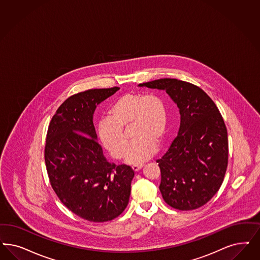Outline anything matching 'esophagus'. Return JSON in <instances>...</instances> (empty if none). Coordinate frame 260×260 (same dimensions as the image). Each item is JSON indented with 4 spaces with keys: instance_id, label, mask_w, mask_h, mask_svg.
<instances>
[{
    "instance_id": "34e87169",
    "label": "esophagus",
    "mask_w": 260,
    "mask_h": 260,
    "mask_svg": "<svg viewBox=\"0 0 260 260\" xmlns=\"http://www.w3.org/2000/svg\"><path fill=\"white\" fill-rule=\"evenodd\" d=\"M142 167H143V165H142V164H139V165H133V166H132L133 170L135 171V172H138V171L140 170Z\"/></svg>"
}]
</instances>
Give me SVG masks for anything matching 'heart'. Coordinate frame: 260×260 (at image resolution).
<instances>
[{
    "mask_svg": "<svg viewBox=\"0 0 260 260\" xmlns=\"http://www.w3.org/2000/svg\"><path fill=\"white\" fill-rule=\"evenodd\" d=\"M131 127L134 139L125 152V160L140 164L152 157L156 143L164 140L168 128V109L164 100L155 93H126L108 108V119L98 126L99 140L114 159L125 154L126 136Z\"/></svg>",
    "mask_w": 260,
    "mask_h": 260,
    "instance_id": "obj_1",
    "label": "heart"
}]
</instances>
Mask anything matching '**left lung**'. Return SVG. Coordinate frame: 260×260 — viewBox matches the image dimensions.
<instances>
[{"mask_svg": "<svg viewBox=\"0 0 260 260\" xmlns=\"http://www.w3.org/2000/svg\"><path fill=\"white\" fill-rule=\"evenodd\" d=\"M139 86L165 90L180 113L178 136L156 160L162 197L179 210L206 205L221 187L229 160L228 132L219 109L204 90L187 81L160 79Z\"/></svg>", "mask_w": 260, "mask_h": 260, "instance_id": "1", "label": "left lung"}]
</instances>
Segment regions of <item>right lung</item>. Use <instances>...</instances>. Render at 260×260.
I'll list each match as a JSON object with an SVG mask.
<instances>
[{
	"mask_svg": "<svg viewBox=\"0 0 260 260\" xmlns=\"http://www.w3.org/2000/svg\"><path fill=\"white\" fill-rule=\"evenodd\" d=\"M119 87L72 95L57 108L46 136V168L56 196L73 213L95 223L108 222L128 204L135 171L109 163L97 141L93 113Z\"/></svg>",
	"mask_w": 260,
	"mask_h": 260,
	"instance_id": "add662e5",
	"label": "right lung"
}]
</instances>
